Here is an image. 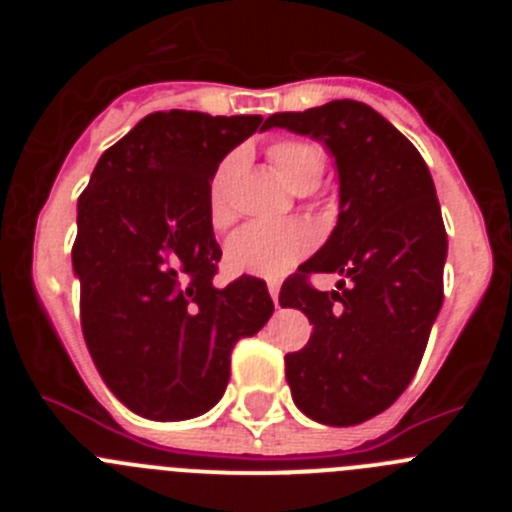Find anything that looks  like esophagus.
Masks as SVG:
<instances>
[{
  "mask_svg": "<svg viewBox=\"0 0 512 512\" xmlns=\"http://www.w3.org/2000/svg\"><path fill=\"white\" fill-rule=\"evenodd\" d=\"M269 295L274 300V305L279 307V284L277 282H269Z\"/></svg>",
  "mask_w": 512,
  "mask_h": 512,
  "instance_id": "34e87169",
  "label": "esophagus"
}]
</instances>
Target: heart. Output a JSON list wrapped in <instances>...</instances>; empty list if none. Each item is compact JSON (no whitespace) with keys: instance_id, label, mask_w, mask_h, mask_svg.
Returning a JSON list of instances; mask_svg holds the SVG:
<instances>
[{"instance_id":"1","label":"heart","mask_w":512,"mask_h":512,"mask_svg":"<svg viewBox=\"0 0 512 512\" xmlns=\"http://www.w3.org/2000/svg\"><path fill=\"white\" fill-rule=\"evenodd\" d=\"M271 161L279 176L289 187H315L323 174V151L307 140H279L271 146ZM233 158H228L210 184L207 212L215 228H223L230 220L225 202V184ZM315 246V230L302 220H282V223H248L235 230L225 243V266L238 277L277 279L287 274Z\"/></svg>"}]
</instances>
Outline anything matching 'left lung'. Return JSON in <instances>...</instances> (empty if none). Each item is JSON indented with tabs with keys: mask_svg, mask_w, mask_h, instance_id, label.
<instances>
[{
	"mask_svg": "<svg viewBox=\"0 0 512 512\" xmlns=\"http://www.w3.org/2000/svg\"><path fill=\"white\" fill-rule=\"evenodd\" d=\"M269 128L323 143L338 174L336 228L279 292V305L312 325L307 346L284 359L292 400L323 425L364 423L405 392L441 310L449 241L431 171L392 122L354 99L277 112ZM307 273L344 279L318 293Z\"/></svg>",
	"mask_w": 512,
	"mask_h": 512,
	"instance_id": "1",
	"label": "left lung"
}]
</instances>
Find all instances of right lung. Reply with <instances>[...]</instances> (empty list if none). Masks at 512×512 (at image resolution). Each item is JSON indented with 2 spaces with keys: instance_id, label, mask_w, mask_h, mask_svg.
Segmentation results:
<instances>
[{
  "instance_id": "add662e5",
  "label": "right lung",
  "mask_w": 512,
  "mask_h": 512,
  "mask_svg": "<svg viewBox=\"0 0 512 512\" xmlns=\"http://www.w3.org/2000/svg\"><path fill=\"white\" fill-rule=\"evenodd\" d=\"M261 121L153 112L102 153L79 197L71 261L84 341L112 395L143 418L215 408L233 346L274 312L261 279L212 284L223 251L207 212L217 166Z\"/></svg>"
}]
</instances>
